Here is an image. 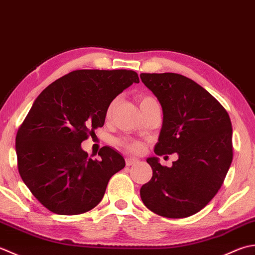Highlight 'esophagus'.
I'll use <instances>...</instances> for the list:
<instances>
[{
	"mask_svg": "<svg viewBox=\"0 0 255 255\" xmlns=\"http://www.w3.org/2000/svg\"><path fill=\"white\" fill-rule=\"evenodd\" d=\"M137 162H138V159L134 158V157H127V158H126L127 166H131V165H133V164H135V163H137Z\"/></svg>",
	"mask_w": 255,
	"mask_h": 255,
	"instance_id": "obj_1",
	"label": "esophagus"
}]
</instances>
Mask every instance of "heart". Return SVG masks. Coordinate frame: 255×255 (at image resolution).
Returning a JSON list of instances; mask_svg holds the SVG:
<instances>
[{"instance_id":"b5f03b06","label":"heart","mask_w":255,"mask_h":255,"mask_svg":"<svg viewBox=\"0 0 255 255\" xmlns=\"http://www.w3.org/2000/svg\"><path fill=\"white\" fill-rule=\"evenodd\" d=\"M155 101L153 98L150 97H144L141 99V102H139V107L145 105V103H148V102H153ZM114 105H116V101H113L110 106L108 108V116H111V113L113 111V108ZM119 144L121 145L122 147L126 148L127 150L131 153H141L143 148H144V144L138 142V141H129V139H121V141H119Z\"/></svg>"}]
</instances>
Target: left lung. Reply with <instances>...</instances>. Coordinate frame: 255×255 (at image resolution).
Instances as JSON below:
<instances>
[{
	"mask_svg": "<svg viewBox=\"0 0 255 255\" xmlns=\"http://www.w3.org/2000/svg\"><path fill=\"white\" fill-rule=\"evenodd\" d=\"M139 77L163 109L155 154H178L171 167L160 165L156 156L146 159L153 176L141 187L142 201L162 217L193 216L216 196L230 168L229 114L209 92L185 76L164 72Z\"/></svg>",
	"mask_w": 255,
	"mask_h": 255,
	"instance_id": "left-lung-1",
	"label": "left lung"
}]
</instances>
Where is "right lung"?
<instances>
[{
	"mask_svg": "<svg viewBox=\"0 0 255 255\" xmlns=\"http://www.w3.org/2000/svg\"><path fill=\"white\" fill-rule=\"evenodd\" d=\"M138 82L133 70H75L36 98L15 148L20 177L48 210L79 215L102 200L109 180L126 160L109 146L100 149V159H92L81 143L103 127L113 99Z\"/></svg>",
	"mask_w": 255,
	"mask_h": 255,
	"instance_id": "1",
	"label": "right lung"
}]
</instances>
